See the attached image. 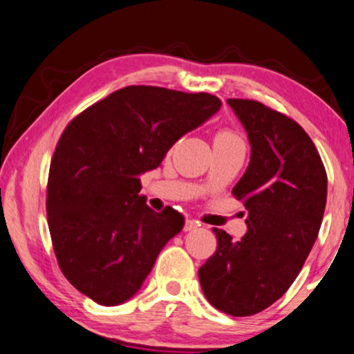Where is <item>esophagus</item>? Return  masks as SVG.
Here are the masks:
<instances>
[{
	"mask_svg": "<svg viewBox=\"0 0 354 354\" xmlns=\"http://www.w3.org/2000/svg\"><path fill=\"white\" fill-rule=\"evenodd\" d=\"M198 228V222L194 220H187L185 222V232H193V230Z\"/></svg>",
	"mask_w": 354,
	"mask_h": 354,
	"instance_id": "esophagus-1",
	"label": "esophagus"
}]
</instances>
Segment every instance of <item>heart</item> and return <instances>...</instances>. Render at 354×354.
<instances>
[{"label":"heart","mask_w":354,"mask_h":354,"mask_svg":"<svg viewBox=\"0 0 354 354\" xmlns=\"http://www.w3.org/2000/svg\"><path fill=\"white\" fill-rule=\"evenodd\" d=\"M215 140H222V142H228V143H239V145H243L239 140V137L236 134H233V132L230 131H222L218 132L217 137H215Z\"/></svg>","instance_id":"b5f03b06"}]
</instances>
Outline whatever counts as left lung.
<instances>
[{
  "label": "left lung",
  "instance_id": "8db88e82",
  "mask_svg": "<svg viewBox=\"0 0 354 354\" xmlns=\"http://www.w3.org/2000/svg\"><path fill=\"white\" fill-rule=\"evenodd\" d=\"M250 145L233 188L248 232L233 241L214 228L217 250L198 271L206 299L232 316L268 308L294 283L319 233L327 176L313 140L290 118L255 100L228 99Z\"/></svg>",
  "mask_w": 354,
  "mask_h": 354
}]
</instances>
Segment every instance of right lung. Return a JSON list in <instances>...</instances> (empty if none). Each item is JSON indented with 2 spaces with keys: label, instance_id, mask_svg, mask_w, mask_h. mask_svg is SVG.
I'll return each instance as SVG.
<instances>
[{
  "label": "right lung",
  "instance_id": "obj_1",
  "mask_svg": "<svg viewBox=\"0 0 354 354\" xmlns=\"http://www.w3.org/2000/svg\"><path fill=\"white\" fill-rule=\"evenodd\" d=\"M220 106L204 92L127 86L66 126L50 162L46 211L60 270L81 294L116 306L140 290L185 225L176 209L147 206L140 176Z\"/></svg>",
  "mask_w": 354,
  "mask_h": 354
}]
</instances>
